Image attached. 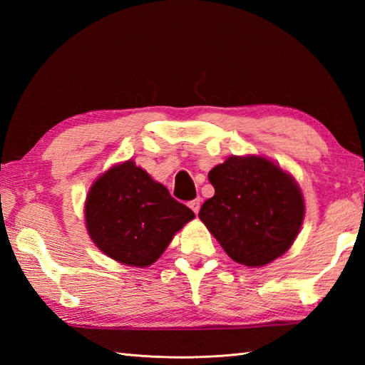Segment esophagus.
Instances as JSON below:
<instances>
[{
    "instance_id": "34e87169",
    "label": "esophagus",
    "mask_w": 365,
    "mask_h": 365,
    "mask_svg": "<svg viewBox=\"0 0 365 365\" xmlns=\"http://www.w3.org/2000/svg\"><path fill=\"white\" fill-rule=\"evenodd\" d=\"M190 208L197 215L199 210H200V197H197V199H195V200H191V202H190Z\"/></svg>"
}]
</instances>
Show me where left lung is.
<instances>
[{
	"label": "left lung",
	"mask_w": 365,
	"mask_h": 365,
	"mask_svg": "<svg viewBox=\"0 0 365 365\" xmlns=\"http://www.w3.org/2000/svg\"><path fill=\"white\" fill-rule=\"evenodd\" d=\"M215 196L199 218L232 260L259 268L297 240L306 205L290 173L262 155H230L208 173Z\"/></svg>",
	"instance_id": "left-lung-1"
}]
</instances>
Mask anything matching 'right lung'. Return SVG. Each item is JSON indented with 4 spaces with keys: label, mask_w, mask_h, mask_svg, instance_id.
<instances>
[{
    "label": "right lung",
    "mask_w": 365,
    "mask_h": 365,
    "mask_svg": "<svg viewBox=\"0 0 365 365\" xmlns=\"http://www.w3.org/2000/svg\"><path fill=\"white\" fill-rule=\"evenodd\" d=\"M191 220L195 213L133 160L98 175L84 202V221L94 245L110 259L136 268L157 262Z\"/></svg>",
    "instance_id": "obj_1"
}]
</instances>
